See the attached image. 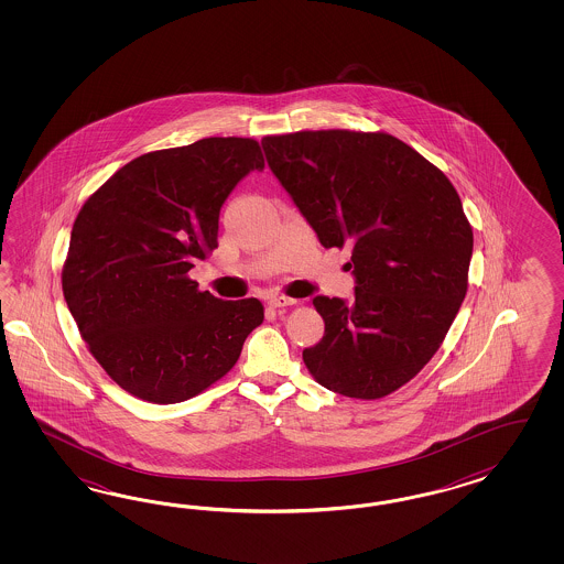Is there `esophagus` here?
I'll return each mask as SVG.
<instances>
[{"label": "esophagus", "instance_id": "esophagus-1", "mask_svg": "<svg viewBox=\"0 0 564 564\" xmlns=\"http://www.w3.org/2000/svg\"><path fill=\"white\" fill-rule=\"evenodd\" d=\"M295 304H297V300L288 297V295H271L269 297V306L271 307H288L295 306Z\"/></svg>", "mask_w": 564, "mask_h": 564}]
</instances>
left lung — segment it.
I'll return each mask as SVG.
<instances>
[{
    "label": "left lung",
    "mask_w": 564,
    "mask_h": 564,
    "mask_svg": "<svg viewBox=\"0 0 564 564\" xmlns=\"http://www.w3.org/2000/svg\"><path fill=\"white\" fill-rule=\"evenodd\" d=\"M269 167L325 248H351L356 302L314 297L325 337L304 349L318 384L382 399L443 345L463 297L474 231L448 177L387 132L262 138Z\"/></svg>",
    "instance_id": "8db88e82"
}]
</instances>
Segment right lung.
<instances>
[{
	"label": "right lung",
	"mask_w": 564,
	"mask_h": 564,
	"mask_svg": "<svg viewBox=\"0 0 564 564\" xmlns=\"http://www.w3.org/2000/svg\"><path fill=\"white\" fill-rule=\"evenodd\" d=\"M262 167L254 138H203L140 154L80 208L62 290L88 351L123 391L159 405L192 399L262 325L257 297L225 302L188 276L219 246L229 192Z\"/></svg>",
	"instance_id": "right-lung-1"
}]
</instances>
